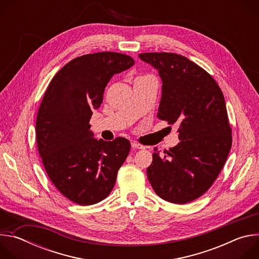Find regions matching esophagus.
<instances>
[{
    "instance_id": "1",
    "label": "esophagus",
    "mask_w": 259,
    "mask_h": 259,
    "mask_svg": "<svg viewBox=\"0 0 259 259\" xmlns=\"http://www.w3.org/2000/svg\"><path fill=\"white\" fill-rule=\"evenodd\" d=\"M131 146L133 147V149H137V150H144L145 149V146H143V145H141V144H139V143H137V142H132L131 143Z\"/></svg>"
}]
</instances>
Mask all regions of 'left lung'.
<instances>
[{
	"mask_svg": "<svg viewBox=\"0 0 259 259\" xmlns=\"http://www.w3.org/2000/svg\"><path fill=\"white\" fill-rule=\"evenodd\" d=\"M162 80L157 117L178 126L179 143L153 154L146 174L155 193L176 204L206 193L223 169L232 147L223 92L209 73L175 53H141Z\"/></svg>",
	"mask_w": 259,
	"mask_h": 259,
	"instance_id": "8db88e82",
	"label": "left lung"
}]
</instances>
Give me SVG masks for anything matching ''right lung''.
<instances>
[{
    "mask_svg": "<svg viewBox=\"0 0 259 259\" xmlns=\"http://www.w3.org/2000/svg\"><path fill=\"white\" fill-rule=\"evenodd\" d=\"M133 64V58L116 52L83 55L66 63L46 90L36 116V144L49 178L73 203L105 199L129 154L128 139L97 140L89 122L109 80Z\"/></svg>",
    "mask_w": 259,
    "mask_h": 259,
    "instance_id": "1",
    "label": "right lung"
}]
</instances>
